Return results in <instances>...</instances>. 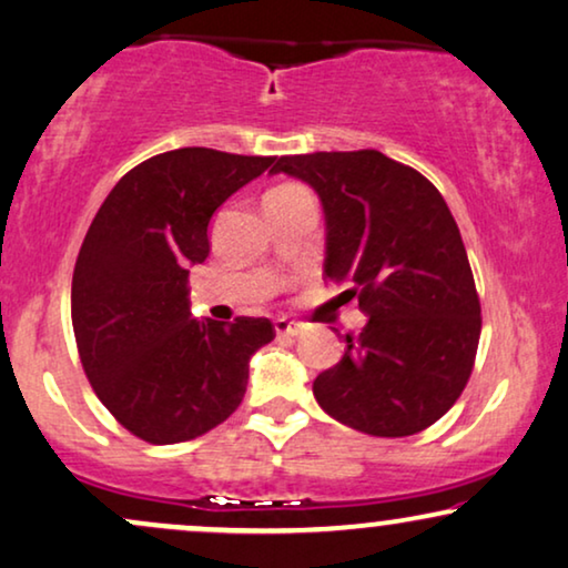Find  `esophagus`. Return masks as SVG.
<instances>
[{"label":"esophagus","mask_w":568,"mask_h":568,"mask_svg":"<svg viewBox=\"0 0 568 568\" xmlns=\"http://www.w3.org/2000/svg\"><path fill=\"white\" fill-rule=\"evenodd\" d=\"M274 328H276V336H282V338H297L302 334L300 323H292V321H286V318H278L274 323Z\"/></svg>","instance_id":"esophagus-1"}]
</instances>
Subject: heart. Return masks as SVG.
Masks as SVG:
<instances>
[{"label":"heart","instance_id":"heart-1","mask_svg":"<svg viewBox=\"0 0 568 568\" xmlns=\"http://www.w3.org/2000/svg\"><path fill=\"white\" fill-rule=\"evenodd\" d=\"M276 190H294V185H284V187H276Z\"/></svg>","mask_w":568,"mask_h":568}]
</instances>
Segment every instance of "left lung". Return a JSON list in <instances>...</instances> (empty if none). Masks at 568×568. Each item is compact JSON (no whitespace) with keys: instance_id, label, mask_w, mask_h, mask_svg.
I'll use <instances>...</instances> for the list:
<instances>
[{"instance_id":"left-lung-1","label":"left lung","mask_w":568,"mask_h":568,"mask_svg":"<svg viewBox=\"0 0 568 568\" xmlns=\"http://www.w3.org/2000/svg\"><path fill=\"white\" fill-rule=\"evenodd\" d=\"M315 190L326 278L367 315L342 359L313 381L321 409L367 436L430 428L459 399L480 342V300L444 195L381 151L282 156L271 174Z\"/></svg>"}]
</instances>
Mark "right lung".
Here are the masks:
<instances>
[{
	"mask_svg": "<svg viewBox=\"0 0 568 568\" xmlns=\"http://www.w3.org/2000/svg\"><path fill=\"white\" fill-rule=\"evenodd\" d=\"M274 164L213 149L159 153L116 182L72 274V328L101 404L132 436L166 446L203 436L240 407L268 318L190 315V268L211 253L226 197Z\"/></svg>",
	"mask_w": 568,
	"mask_h": 568,
	"instance_id": "add662e5",
	"label": "right lung"
}]
</instances>
